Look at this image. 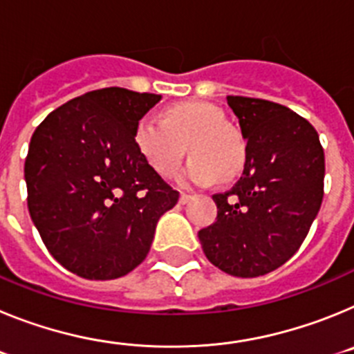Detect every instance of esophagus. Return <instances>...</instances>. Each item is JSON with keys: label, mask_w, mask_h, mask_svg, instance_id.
<instances>
[{"label": "esophagus", "mask_w": 354, "mask_h": 354, "mask_svg": "<svg viewBox=\"0 0 354 354\" xmlns=\"http://www.w3.org/2000/svg\"><path fill=\"white\" fill-rule=\"evenodd\" d=\"M193 196L192 195H187V193H180V198H179V202L180 204H187V202H189V200H192Z\"/></svg>", "instance_id": "1"}]
</instances>
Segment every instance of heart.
I'll list each match as a JSON object with an SVG mask.
<instances>
[{"label": "heart", "instance_id": "b5f03b06", "mask_svg": "<svg viewBox=\"0 0 354 354\" xmlns=\"http://www.w3.org/2000/svg\"><path fill=\"white\" fill-rule=\"evenodd\" d=\"M134 145L156 174L171 177L186 149L193 156L183 179L189 184L230 180L246 162V143L227 124L223 109L205 101H187L165 109L162 122L143 117L134 127Z\"/></svg>", "mask_w": 354, "mask_h": 354}]
</instances>
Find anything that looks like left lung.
Segmentation results:
<instances>
[{
  "label": "left lung",
  "mask_w": 354,
  "mask_h": 354,
  "mask_svg": "<svg viewBox=\"0 0 354 354\" xmlns=\"http://www.w3.org/2000/svg\"><path fill=\"white\" fill-rule=\"evenodd\" d=\"M246 140L236 186L212 196L216 221L198 232L205 257L234 277L271 273L298 252L321 209L324 152L308 120L277 102L228 95Z\"/></svg>",
  "instance_id": "left-lung-1"
}]
</instances>
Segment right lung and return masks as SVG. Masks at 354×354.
Returning <instances> with one entry per match:
<instances>
[{
    "mask_svg": "<svg viewBox=\"0 0 354 354\" xmlns=\"http://www.w3.org/2000/svg\"><path fill=\"white\" fill-rule=\"evenodd\" d=\"M159 101L118 86L93 90L51 111L31 136L30 216L49 253L77 277L133 271L179 200L134 145V127Z\"/></svg>",
    "mask_w": 354,
    "mask_h": 354,
    "instance_id": "add662e5",
    "label": "right lung"
}]
</instances>
